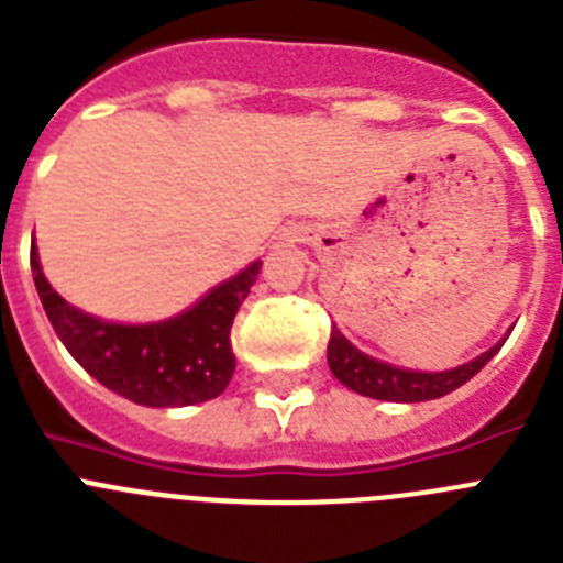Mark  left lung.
I'll use <instances>...</instances> for the list:
<instances>
[{
    "instance_id": "8db88e82",
    "label": "left lung",
    "mask_w": 563,
    "mask_h": 563,
    "mask_svg": "<svg viewBox=\"0 0 563 563\" xmlns=\"http://www.w3.org/2000/svg\"><path fill=\"white\" fill-rule=\"evenodd\" d=\"M507 335H510V330H507ZM507 335L499 343H494L487 352L476 355L474 361L454 366V369L420 372L366 355L338 327H332L330 346H327V363H330V369L338 377V383H343L346 389L357 391V395L389 402H422L445 397L454 389H460V386H465L501 350V343L507 341Z\"/></svg>"
}]
</instances>
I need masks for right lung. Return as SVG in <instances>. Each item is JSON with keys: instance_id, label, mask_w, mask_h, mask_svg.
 <instances>
[{"instance_id": "add662e5", "label": "right lung", "mask_w": 563, "mask_h": 563, "mask_svg": "<svg viewBox=\"0 0 563 563\" xmlns=\"http://www.w3.org/2000/svg\"><path fill=\"white\" fill-rule=\"evenodd\" d=\"M30 267L56 335L109 391L148 409H180L228 389L236 369L231 324L256 285L258 258L211 287L188 310L148 324H121L69 305L44 276L36 242L30 247Z\"/></svg>"}]
</instances>
